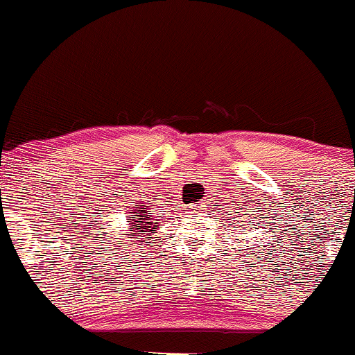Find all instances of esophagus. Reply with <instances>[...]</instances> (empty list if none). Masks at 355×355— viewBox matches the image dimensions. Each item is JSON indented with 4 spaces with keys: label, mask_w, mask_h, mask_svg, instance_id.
<instances>
[{
    "label": "esophagus",
    "mask_w": 355,
    "mask_h": 355,
    "mask_svg": "<svg viewBox=\"0 0 355 355\" xmlns=\"http://www.w3.org/2000/svg\"><path fill=\"white\" fill-rule=\"evenodd\" d=\"M201 206H205V205H198V206H194V208H201Z\"/></svg>",
    "instance_id": "obj_1"
}]
</instances>
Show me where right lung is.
Masks as SVG:
<instances>
[{"label": "right lung", "mask_w": 355, "mask_h": 355, "mask_svg": "<svg viewBox=\"0 0 355 355\" xmlns=\"http://www.w3.org/2000/svg\"><path fill=\"white\" fill-rule=\"evenodd\" d=\"M134 208L135 209L132 211V214H129V218H130V223H129V225H130L129 226L130 234L127 238H132V240H134L135 236H142V238H137L135 241L149 240L150 233H153V231H156V226H159L157 223L150 221V220H154L153 213H150V211H147V209H150V206H147L146 202H137ZM159 228H161V226H159ZM134 245H135V243H134Z\"/></svg>", "instance_id": "obj_1"}]
</instances>
